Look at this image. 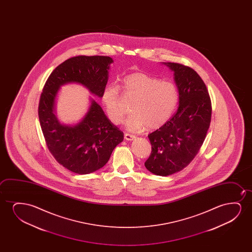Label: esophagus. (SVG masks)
<instances>
[{
  "instance_id": "34e87169",
  "label": "esophagus",
  "mask_w": 252,
  "mask_h": 252,
  "mask_svg": "<svg viewBox=\"0 0 252 252\" xmlns=\"http://www.w3.org/2000/svg\"><path fill=\"white\" fill-rule=\"evenodd\" d=\"M124 138L126 140H128V141H131V140H133L136 137H135L134 135L129 134V133H126L124 135Z\"/></svg>"
}]
</instances>
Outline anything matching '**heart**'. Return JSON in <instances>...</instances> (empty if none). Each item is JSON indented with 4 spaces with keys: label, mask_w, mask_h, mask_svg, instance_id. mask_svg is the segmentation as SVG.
I'll use <instances>...</instances> for the list:
<instances>
[{
    "label": "heart",
    "mask_w": 252,
    "mask_h": 252,
    "mask_svg": "<svg viewBox=\"0 0 252 252\" xmlns=\"http://www.w3.org/2000/svg\"><path fill=\"white\" fill-rule=\"evenodd\" d=\"M121 88L126 96L133 99L131 105L132 113L125 121L129 131L161 127L169 121L179 100L175 83L161 81L145 73H132L125 76ZM101 100L109 120L114 124H120L126 113L120 89L114 85L106 87Z\"/></svg>",
    "instance_id": "obj_1"
}]
</instances>
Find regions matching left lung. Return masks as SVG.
<instances>
[{"label":"left lung","mask_w":252,"mask_h":252,"mask_svg":"<svg viewBox=\"0 0 252 252\" xmlns=\"http://www.w3.org/2000/svg\"><path fill=\"white\" fill-rule=\"evenodd\" d=\"M174 71L179 92L176 114L148 135L152 153L146 169L167 176L189 165L203 144L210 126L212 103L207 86L195 70L177 63H165Z\"/></svg>","instance_id":"obj_1"}]
</instances>
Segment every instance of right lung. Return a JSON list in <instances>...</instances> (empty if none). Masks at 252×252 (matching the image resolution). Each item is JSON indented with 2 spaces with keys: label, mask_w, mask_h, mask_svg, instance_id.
I'll list each match as a JSON object with an SVG mask.
<instances>
[{
  "label": "right lung",
  "mask_w": 252,
  "mask_h": 252,
  "mask_svg": "<svg viewBox=\"0 0 252 252\" xmlns=\"http://www.w3.org/2000/svg\"><path fill=\"white\" fill-rule=\"evenodd\" d=\"M113 62L106 56H76L67 59L51 73L40 95L38 118L47 148L57 162L79 175L102 168L114 149L123 141L124 133L93 99L78 124H61L55 115L56 97L62 85L70 83H80L90 93L102 96Z\"/></svg>",
  "instance_id": "right-lung-1"
}]
</instances>
